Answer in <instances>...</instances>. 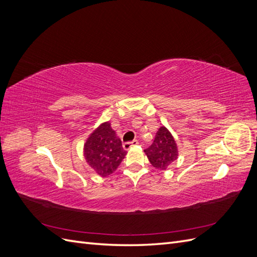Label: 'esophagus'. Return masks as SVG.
<instances>
[{"instance_id":"1","label":"esophagus","mask_w":257,"mask_h":257,"mask_svg":"<svg viewBox=\"0 0 257 257\" xmlns=\"http://www.w3.org/2000/svg\"><path fill=\"white\" fill-rule=\"evenodd\" d=\"M136 145H138V141H133V142L124 143V144H123V148H124V150H130L132 147L136 146Z\"/></svg>"}]
</instances>
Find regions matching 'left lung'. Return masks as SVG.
<instances>
[{
  "mask_svg": "<svg viewBox=\"0 0 257 257\" xmlns=\"http://www.w3.org/2000/svg\"><path fill=\"white\" fill-rule=\"evenodd\" d=\"M151 165L159 170H166L178 159V148L174 136L167 127L161 126L153 144L145 150Z\"/></svg>",
  "mask_w": 257,
  "mask_h": 257,
  "instance_id": "8db88e82",
  "label": "left lung"
}]
</instances>
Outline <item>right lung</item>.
<instances>
[{
	"mask_svg": "<svg viewBox=\"0 0 257 257\" xmlns=\"http://www.w3.org/2000/svg\"><path fill=\"white\" fill-rule=\"evenodd\" d=\"M83 155L89 166L100 177L112 174L126 155L121 139L111 128L110 122H104L85 141Z\"/></svg>",
	"mask_w": 257,
	"mask_h": 257,
	"instance_id": "add662e5",
	"label": "right lung"
}]
</instances>
